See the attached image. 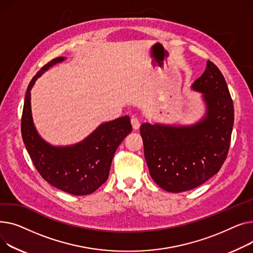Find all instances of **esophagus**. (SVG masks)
Returning <instances> with one entry per match:
<instances>
[{
	"label": "esophagus",
	"mask_w": 253,
	"mask_h": 253,
	"mask_svg": "<svg viewBox=\"0 0 253 253\" xmlns=\"http://www.w3.org/2000/svg\"><path fill=\"white\" fill-rule=\"evenodd\" d=\"M130 124H131V127H132L133 130L139 129V127H140V122H139V120H137V118L132 117L131 120H130Z\"/></svg>",
	"instance_id": "1"
}]
</instances>
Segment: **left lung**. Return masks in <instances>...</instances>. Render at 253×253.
<instances>
[{"label": "left lung", "instance_id": "1", "mask_svg": "<svg viewBox=\"0 0 253 253\" xmlns=\"http://www.w3.org/2000/svg\"><path fill=\"white\" fill-rule=\"evenodd\" d=\"M192 87L203 94L207 105L200 123L190 126L144 124L140 128L151 177L172 193L194 189L217 173L231 143L234 105L220 70L209 60Z\"/></svg>", "mask_w": 253, "mask_h": 253}]
</instances>
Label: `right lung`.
Masks as SVG:
<instances>
[{"mask_svg": "<svg viewBox=\"0 0 253 253\" xmlns=\"http://www.w3.org/2000/svg\"><path fill=\"white\" fill-rule=\"evenodd\" d=\"M64 60L53 59L29 83L21 116V135L37 170L44 181L71 195H87L106 182L117 147L131 131L128 116L101 125L84 141L70 147H53L41 139L31 110V90L41 74Z\"/></svg>", "mask_w": 253, "mask_h": 253, "instance_id": "obj_1", "label": "right lung"}]
</instances>
